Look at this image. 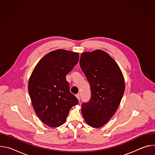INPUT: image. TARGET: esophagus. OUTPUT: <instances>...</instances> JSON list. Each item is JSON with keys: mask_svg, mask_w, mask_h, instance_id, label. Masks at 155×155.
Masks as SVG:
<instances>
[{"mask_svg": "<svg viewBox=\"0 0 155 155\" xmlns=\"http://www.w3.org/2000/svg\"><path fill=\"white\" fill-rule=\"evenodd\" d=\"M75 96H76V97L77 98V99L80 101V95L79 94H77L75 95Z\"/></svg>", "mask_w": 155, "mask_h": 155, "instance_id": "obj_1", "label": "esophagus"}]
</instances>
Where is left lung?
<instances>
[{
    "mask_svg": "<svg viewBox=\"0 0 155 155\" xmlns=\"http://www.w3.org/2000/svg\"><path fill=\"white\" fill-rule=\"evenodd\" d=\"M80 65L91 91L90 102L82 104V115L91 127H102L119 107L125 90L124 77L116 61L101 50L83 53Z\"/></svg>",
    "mask_w": 155,
    "mask_h": 155,
    "instance_id": "left-lung-1",
    "label": "left lung"
}]
</instances>
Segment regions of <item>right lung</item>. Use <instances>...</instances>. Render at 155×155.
<instances>
[{"mask_svg": "<svg viewBox=\"0 0 155 155\" xmlns=\"http://www.w3.org/2000/svg\"><path fill=\"white\" fill-rule=\"evenodd\" d=\"M78 59V53L56 50L43 56L31 74L28 90L32 106L40 120L51 127L63 124L70 109L78 103L66 80Z\"/></svg>", "mask_w": 155, "mask_h": 155, "instance_id": "right-lung-1", "label": "right lung"}]
</instances>
